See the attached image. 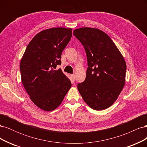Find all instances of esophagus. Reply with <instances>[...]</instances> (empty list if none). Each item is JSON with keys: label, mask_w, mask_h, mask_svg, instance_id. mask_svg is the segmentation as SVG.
<instances>
[{"label": "esophagus", "mask_w": 147, "mask_h": 147, "mask_svg": "<svg viewBox=\"0 0 147 147\" xmlns=\"http://www.w3.org/2000/svg\"><path fill=\"white\" fill-rule=\"evenodd\" d=\"M70 76H71V77H72L73 81H75V74H71Z\"/></svg>", "instance_id": "obj_1"}]
</instances>
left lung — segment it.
Segmentation results:
<instances>
[{
  "instance_id": "obj_1",
  "label": "left lung",
  "mask_w": 147,
  "mask_h": 147,
  "mask_svg": "<svg viewBox=\"0 0 147 147\" xmlns=\"http://www.w3.org/2000/svg\"><path fill=\"white\" fill-rule=\"evenodd\" d=\"M73 34L84 48L88 65L85 80L77 85L78 91L91 109L105 110L116 101L125 84V60L101 30L81 28Z\"/></svg>"
}]
</instances>
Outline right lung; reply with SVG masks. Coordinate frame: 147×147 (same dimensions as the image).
Returning <instances> with one entry per match:
<instances>
[{"label":"right lung","mask_w":147,"mask_h":147,"mask_svg":"<svg viewBox=\"0 0 147 147\" xmlns=\"http://www.w3.org/2000/svg\"><path fill=\"white\" fill-rule=\"evenodd\" d=\"M70 28L43 30L31 40L20 63L21 81L30 100L45 111L56 109L72 84L62 72L61 55L72 37Z\"/></svg>","instance_id":"add662e5"}]
</instances>
